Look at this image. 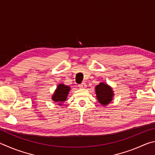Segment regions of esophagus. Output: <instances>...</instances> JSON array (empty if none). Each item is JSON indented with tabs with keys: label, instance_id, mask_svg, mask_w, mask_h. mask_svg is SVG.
<instances>
[{
	"label": "esophagus",
	"instance_id": "34e87169",
	"mask_svg": "<svg viewBox=\"0 0 155 155\" xmlns=\"http://www.w3.org/2000/svg\"><path fill=\"white\" fill-rule=\"evenodd\" d=\"M78 86H79L80 88H86V83H82L81 84L78 85Z\"/></svg>",
	"mask_w": 155,
	"mask_h": 155
}]
</instances>
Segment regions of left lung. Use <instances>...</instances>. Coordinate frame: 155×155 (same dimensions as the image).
<instances>
[{"label":"left lung","instance_id":"left-lung-1","mask_svg":"<svg viewBox=\"0 0 155 155\" xmlns=\"http://www.w3.org/2000/svg\"><path fill=\"white\" fill-rule=\"evenodd\" d=\"M97 99L103 106H106L113 100L114 93L111 87L106 83L100 82L95 87Z\"/></svg>","mask_w":155,"mask_h":155}]
</instances>
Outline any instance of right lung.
Returning a JSON list of instances; mask_svg holds the SVG:
<instances>
[{
    "label": "right lung",
    "instance_id": "add662e5",
    "mask_svg": "<svg viewBox=\"0 0 155 155\" xmlns=\"http://www.w3.org/2000/svg\"><path fill=\"white\" fill-rule=\"evenodd\" d=\"M70 90V86L64 85V84H59L51 96V99L55 103H57L58 105H62L64 101L67 100Z\"/></svg>",
    "mask_w": 155,
    "mask_h": 155
}]
</instances>
